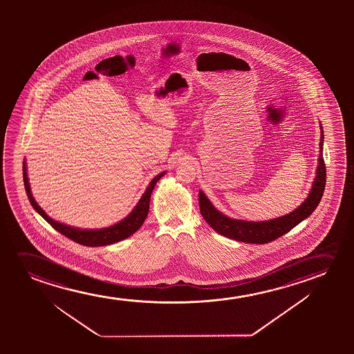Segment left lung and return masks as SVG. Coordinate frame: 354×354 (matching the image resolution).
I'll use <instances>...</instances> for the list:
<instances>
[{"instance_id": "left-lung-1", "label": "left lung", "mask_w": 354, "mask_h": 354, "mask_svg": "<svg viewBox=\"0 0 354 354\" xmlns=\"http://www.w3.org/2000/svg\"><path fill=\"white\" fill-rule=\"evenodd\" d=\"M323 142H324V133L320 123V150L318 165L315 170V178L307 198L295 210L279 218L266 220V221L238 220V218H230L215 208L213 203L201 189L198 194L199 209L204 220L208 223L210 227H213L221 236L234 239L237 242L265 244L289 232L291 228L295 227L296 225H299L301 221H304L315 212L319 204L320 199L323 197L325 179H326V170H325L324 158H323Z\"/></svg>"}]
</instances>
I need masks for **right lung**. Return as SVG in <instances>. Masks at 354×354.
I'll use <instances>...</instances> for the list:
<instances>
[{
    "label": "right lung",
    "mask_w": 354,
    "mask_h": 354,
    "mask_svg": "<svg viewBox=\"0 0 354 354\" xmlns=\"http://www.w3.org/2000/svg\"><path fill=\"white\" fill-rule=\"evenodd\" d=\"M26 160L23 162V178H24V186L28 198L32 208L47 221V223L55 228L58 232L64 236L73 239L76 243H80L86 247H102V245H110L113 243L121 242L126 238L131 237L133 233H136L141 225L145 221L146 216L149 214L150 208V198L152 191L155 189L157 181L165 175L167 171H162L158 175H156L153 179L151 180L150 184L146 187V191L141 196L139 202L136 204L131 213L127 215L126 218H122L121 221L113 223L109 227L104 228H78L66 225V223H59L54 218L48 216L44 209L39 207L37 202L35 201L34 196L31 194L30 189L29 178H28V171H26Z\"/></svg>",
    "instance_id": "add662e5"
}]
</instances>
